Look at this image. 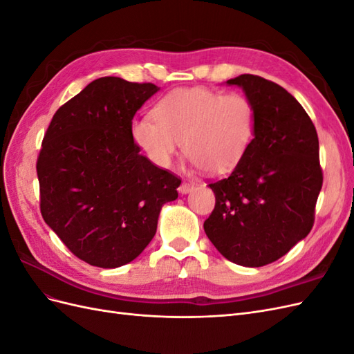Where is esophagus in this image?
<instances>
[{
  "instance_id": "esophagus-1",
  "label": "esophagus",
  "mask_w": 354,
  "mask_h": 354,
  "mask_svg": "<svg viewBox=\"0 0 354 354\" xmlns=\"http://www.w3.org/2000/svg\"><path fill=\"white\" fill-rule=\"evenodd\" d=\"M178 190H180V194H189V192L194 190V185H192V183H187V181H183V183L180 185Z\"/></svg>"
}]
</instances>
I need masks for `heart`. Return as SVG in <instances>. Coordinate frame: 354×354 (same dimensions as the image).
<instances>
[{"instance_id":"b5f03b06","label":"heart","mask_w":354,"mask_h":354,"mask_svg":"<svg viewBox=\"0 0 354 354\" xmlns=\"http://www.w3.org/2000/svg\"><path fill=\"white\" fill-rule=\"evenodd\" d=\"M255 128V108L246 95L192 87L164 95L152 116L133 122L131 136L156 167L173 164L183 142L192 164L220 176L239 165L252 145Z\"/></svg>"}]
</instances>
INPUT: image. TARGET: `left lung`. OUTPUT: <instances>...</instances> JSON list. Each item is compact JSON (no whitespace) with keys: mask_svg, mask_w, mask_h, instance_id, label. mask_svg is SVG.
Returning a JSON list of instances; mask_svg holds the SVG:
<instances>
[{"mask_svg":"<svg viewBox=\"0 0 354 354\" xmlns=\"http://www.w3.org/2000/svg\"><path fill=\"white\" fill-rule=\"evenodd\" d=\"M227 84L239 85L252 102L255 137L232 174L209 183L216 207L203 229L232 263L261 267L313 227L324 183L319 138L303 106L281 85L250 73Z\"/></svg>","mask_w":354,"mask_h":354,"instance_id":"obj_1","label":"left lung"}]
</instances>
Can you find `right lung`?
<instances>
[{
	"label": "right lung",
	"mask_w": 354,
	"mask_h": 354,
	"mask_svg": "<svg viewBox=\"0 0 354 354\" xmlns=\"http://www.w3.org/2000/svg\"><path fill=\"white\" fill-rule=\"evenodd\" d=\"M159 88L103 77L57 109L37 160L42 218L80 260L115 269L142 254L181 180L133 140L136 112Z\"/></svg>",
	"instance_id": "1"
}]
</instances>
